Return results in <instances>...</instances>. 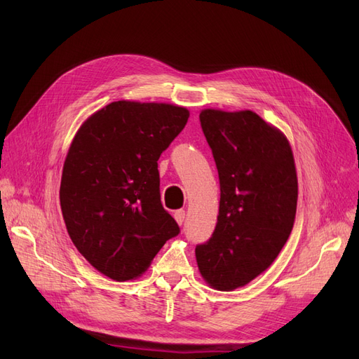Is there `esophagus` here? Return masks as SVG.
I'll return each mask as SVG.
<instances>
[{"mask_svg": "<svg viewBox=\"0 0 359 359\" xmlns=\"http://www.w3.org/2000/svg\"><path fill=\"white\" fill-rule=\"evenodd\" d=\"M184 215H186V214H184V211H183V210H177V211L175 212V219L177 221V224H179V225H182V224H183V221H184Z\"/></svg>", "mask_w": 359, "mask_h": 359, "instance_id": "34e87169", "label": "esophagus"}]
</instances>
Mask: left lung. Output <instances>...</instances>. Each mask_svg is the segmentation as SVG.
<instances>
[{"mask_svg":"<svg viewBox=\"0 0 359 359\" xmlns=\"http://www.w3.org/2000/svg\"><path fill=\"white\" fill-rule=\"evenodd\" d=\"M199 121L221 198L217 227L196 246V262L212 288L233 291L268 269L292 231L295 164L287 138L255 111L206 109Z\"/></svg>","mask_w":359,"mask_h":359,"instance_id":"1","label":"left lung"}]
</instances>
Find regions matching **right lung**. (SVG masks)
I'll use <instances>...</instances> for the list:
<instances>
[{"instance_id":"1","label":"right lung","mask_w":359,"mask_h":359,"mask_svg":"<svg viewBox=\"0 0 359 359\" xmlns=\"http://www.w3.org/2000/svg\"><path fill=\"white\" fill-rule=\"evenodd\" d=\"M187 118L184 107L121 100L75 135L62 170V217L74 246L103 275L140 276L180 233L163 208L157 161Z\"/></svg>"}]
</instances>
